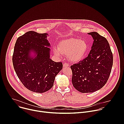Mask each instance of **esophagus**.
I'll return each instance as SVG.
<instances>
[{
    "mask_svg": "<svg viewBox=\"0 0 124 124\" xmlns=\"http://www.w3.org/2000/svg\"><path fill=\"white\" fill-rule=\"evenodd\" d=\"M69 66V64L68 63H64V64H63V67H64V68L67 67H68Z\"/></svg>",
    "mask_w": 124,
    "mask_h": 124,
    "instance_id": "1",
    "label": "esophagus"
}]
</instances>
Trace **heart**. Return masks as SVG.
Listing matches in <instances>:
<instances>
[{
  "mask_svg": "<svg viewBox=\"0 0 124 124\" xmlns=\"http://www.w3.org/2000/svg\"><path fill=\"white\" fill-rule=\"evenodd\" d=\"M88 46L86 42L79 39L69 38L60 42L57 49H54L58 56L67 55L69 60L73 62H78L86 56Z\"/></svg>",
  "mask_w": 124,
  "mask_h": 124,
  "instance_id": "1",
  "label": "heart"
}]
</instances>
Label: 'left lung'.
Listing matches in <instances>:
<instances>
[{
  "label": "left lung",
  "mask_w": 124,
  "mask_h": 124,
  "mask_svg": "<svg viewBox=\"0 0 124 124\" xmlns=\"http://www.w3.org/2000/svg\"><path fill=\"white\" fill-rule=\"evenodd\" d=\"M93 43L88 56L70 66L74 87L83 93L100 90L107 83L113 65V55L105 38L96 32L88 33Z\"/></svg>",
  "instance_id": "1"
}]
</instances>
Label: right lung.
<instances>
[{
    "label": "right lung",
    "instance_id": "obj_1",
    "mask_svg": "<svg viewBox=\"0 0 124 124\" xmlns=\"http://www.w3.org/2000/svg\"><path fill=\"white\" fill-rule=\"evenodd\" d=\"M47 35L28 31L17 39L14 47L12 60L16 75L27 89L36 93L51 89L63 68L62 62L50 58Z\"/></svg>",
    "mask_w": 124,
    "mask_h": 124
}]
</instances>
